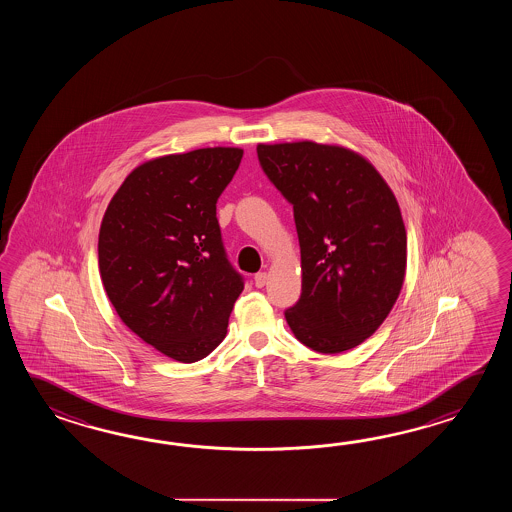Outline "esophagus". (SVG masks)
<instances>
[{
	"instance_id": "1",
	"label": "esophagus",
	"mask_w": 512,
	"mask_h": 512,
	"mask_svg": "<svg viewBox=\"0 0 512 512\" xmlns=\"http://www.w3.org/2000/svg\"><path fill=\"white\" fill-rule=\"evenodd\" d=\"M267 283V272H258L256 276H254V285L256 287H263Z\"/></svg>"
}]
</instances>
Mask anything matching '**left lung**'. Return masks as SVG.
Here are the masks:
<instances>
[{
  "mask_svg": "<svg viewBox=\"0 0 512 512\" xmlns=\"http://www.w3.org/2000/svg\"><path fill=\"white\" fill-rule=\"evenodd\" d=\"M261 170L291 205L302 294L285 320L307 348L340 353L392 311L406 271V229L390 186L359 153L316 142L258 144Z\"/></svg>",
  "mask_w": 512,
  "mask_h": 512,
  "instance_id": "obj_1",
  "label": "left lung"
}]
</instances>
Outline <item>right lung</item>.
Instances as JSON below:
<instances>
[{
    "label": "right lung",
    "instance_id": "add662e5",
    "mask_svg": "<svg viewBox=\"0 0 512 512\" xmlns=\"http://www.w3.org/2000/svg\"><path fill=\"white\" fill-rule=\"evenodd\" d=\"M241 157L240 148H201L141 164L100 225L98 269L120 320L186 364L218 348L245 285L216 218Z\"/></svg>",
    "mask_w": 512,
    "mask_h": 512
}]
</instances>
